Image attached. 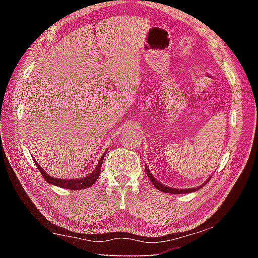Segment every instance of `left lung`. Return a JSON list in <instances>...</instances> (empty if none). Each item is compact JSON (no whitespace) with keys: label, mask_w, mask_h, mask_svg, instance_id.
<instances>
[{"label":"left lung","mask_w":258,"mask_h":258,"mask_svg":"<svg viewBox=\"0 0 258 258\" xmlns=\"http://www.w3.org/2000/svg\"><path fill=\"white\" fill-rule=\"evenodd\" d=\"M146 172H147V175H148V177L150 178V181L152 182V184H154L157 189L158 190H160V191H163V192H166V194H173V195H180V194H190V192H194V191H197V190H199L200 187H202L204 184H206V183L211 180V177H212V175H211V177L208 178V180H206V182L204 183L203 185H199V186H197V187H194V189H175V187H169V186H167V185H164V184H161L160 182H158L156 180V178L152 176V174L149 172V168H148V166H146Z\"/></svg>","instance_id":"left-lung-1"}]
</instances>
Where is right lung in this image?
Masks as SVG:
<instances>
[{
    "mask_svg": "<svg viewBox=\"0 0 258 258\" xmlns=\"http://www.w3.org/2000/svg\"><path fill=\"white\" fill-rule=\"evenodd\" d=\"M104 155H106V152H104L101 158H100L98 166L95 167L94 171L90 174V175H87L86 177H82V178H73V180H62V178L52 177L44 171V169L41 167L40 164H38L36 160L34 159V161L37 166L38 171L41 172L42 176L44 177V180L46 182H49L50 184L58 185V186L64 187V189H69V190H82V189H86V187L92 186L95 183V181L98 180V177L100 175V172H101V166H102V163H103Z\"/></svg>",
    "mask_w": 258,
    "mask_h": 258,
    "instance_id": "obj_1",
    "label": "right lung"
}]
</instances>
